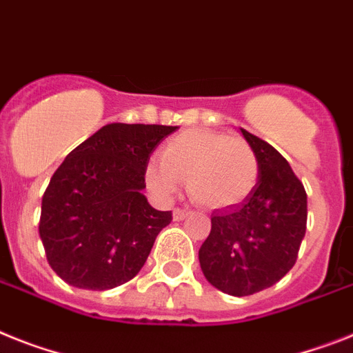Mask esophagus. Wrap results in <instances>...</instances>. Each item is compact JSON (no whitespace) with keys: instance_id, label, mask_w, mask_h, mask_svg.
Returning <instances> with one entry per match:
<instances>
[{"instance_id":"1","label":"esophagus","mask_w":353,"mask_h":353,"mask_svg":"<svg viewBox=\"0 0 353 353\" xmlns=\"http://www.w3.org/2000/svg\"><path fill=\"white\" fill-rule=\"evenodd\" d=\"M188 210H183V208H176L174 212H172V217H174V221H183L185 217H188Z\"/></svg>"}]
</instances>
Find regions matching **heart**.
Masks as SVG:
<instances>
[{
	"mask_svg": "<svg viewBox=\"0 0 353 353\" xmlns=\"http://www.w3.org/2000/svg\"><path fill=\"white\" fill-rule=\"evenodd\" d=\"M147 185L159 197L176 194L181 179L195 203L208 210L232 208L251 195L260 177L259 156L242 138L208 129L179 132L163 145L161 158L145 168Z\"/></svg>",
	"mask_w": 353,
	"mask_h": 353,
	"instance_id": "heart-1",
	"label": "heart"
}]
</instances>
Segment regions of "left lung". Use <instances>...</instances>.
Wrapping results in <instances>:
<instances>
[{"instance_id": "8db88e82", "label": "left lung", "mask_w": 353, "mask_h": 353, "mask_svg": "<svg viewBox=\"0 0 353 353\" xmlns=\"http://www.w3.org/2000/svg\"><path fill=\"white\" fill-rule=\"evenodd\" d=\"M259 156L260 177L245 201L212 213L199 250L204 276L219 291L250 296L282 280L307 230V194L282 154L241 129Z\"/></svg>"}]
</instances>
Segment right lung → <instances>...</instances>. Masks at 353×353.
Here are the masks:
<instances>
[{
  "label": "right lung",
  "instance_id": "add662e5",
  "mask_svg": "<svg viewBox=\"0 0 353 353\" xmlns=\"http://www.w3.org/2000/svg\"><path fill=\"white\" fill-rule=\"evenodd\" d=\"M172 125L109 123L71 150L43 195L39 235L50 268L70 285L129 282L172 221L141 194L150 154Z\"/></svg>",
  "mask_w": 353,
  "mask_h": 353
}]
</instances>
